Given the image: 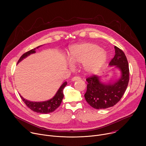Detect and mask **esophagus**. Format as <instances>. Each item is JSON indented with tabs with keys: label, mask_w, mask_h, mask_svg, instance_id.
<instances>
[{
	"label": "esophagus",
	"mask_w": 146,
	"mask_h": 146,
	"mask_svg": "<svg viewBox=\"0 0 146 146\" xmlns=\"http://www.w3.org/2000/svg\"><path fill=\"white\" fill-rule=\"evenodd\" d=\"M80 77H77V76H76V77H74L72 78V81H76L77 80H80Z\"/></svg>",
	"instance_id": "34e87169"
}]
</instances>
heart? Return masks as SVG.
Here are the masks:
<instances>
[{"mask_svg": "<svg viewBox=\"0 0 146 146\" xmlns=\"http://www.w3.org/2000/svg\"><path fill=\"white\" fill-rule=\"evenodd\" d=\"M70 63H82V69L87 73L98 72L108 59L106 51L98 45L92 43H81L72 46L68 52Z\"/></svg>", "mask_w": 146, "mask_h": 146, "instance_id": "b5f03b06", "label": "heart"}]
</instances>
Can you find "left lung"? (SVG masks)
Masks as SVG:
<instances>
[{
	"label": "left lung",
	"mask_w": 146,
	"mask_h": 146,
	"mask_svg": "<svg viewBox=\"0 0 146 146\" xmlns=\"http://www.w3.org/2000/svg\"><path fill=\"white\" fill-rule=\"evenodd\" d=\"M115 55L109 64L113 69L119 70V77L116 80L103 81L102 77L94 75L86 79L87 89L84 97L94 109H107L114 106L125 92L129 82V66L124 52L115 46Z\"/></svg>",
	"instance_id": "obj_1"
}]
</instances>
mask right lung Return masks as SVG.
<instances>
[{
    "label": "right lung",
    "instance_id": "right-lung-1",
    "mask_svg": "<svg viewBox=\"0 0 146 146\" xmlns=\"http://www.w3.org/2000/svg\"><path fill=\"white\" fill-rule=\"evenodd\" d=\"M43 45L39 46L37 47L36 48H35L26 53L24 54L18 60L17 64L21 61H22L24 59L26 58L30 55L32 54H35L36 52V49H38L40 48L41 46H42ZM67 81L64 82L63 84H62L57 92H56L55 95L50 99L44 101V102H31L29 100H28L25 99H24L21 95L19 94L20 97L21 98L23 102L25 103V105L32 111L38 113H41V114H48L50 113L53 112L54 110H55L60 105V103L62 102V99L64 98V89L67 85Z\"/></svg>",
    "mask_w": 146,
    "mask_h": 146
}]
</instances>
